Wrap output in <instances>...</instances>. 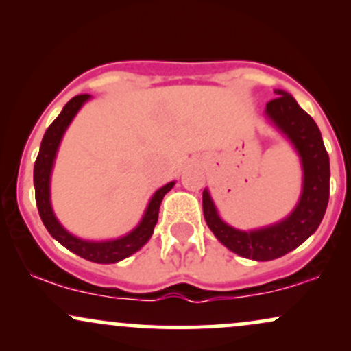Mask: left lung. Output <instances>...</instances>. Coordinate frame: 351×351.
<instances>
[{
  "label": "left lung",
  "instance_id": "left-lung-1",
  "mask_svg": "<svg viewBox=\"0 0 351 351\" xmlns=\"http://www.w3.org/2000/svg\"><path fill=\"white\" fill-rule=\"evenodd\" d=\"M277 97L265 106L264 115L291 142L300 158L302 191L284 219L269 226L232 228L217 213L208 188L203 191V213L208 228L221 244L237 256L272 261L285 256L308 239L324 219L330 196V160L317 123L289 92L276 88Z\"/></svg>",
  "mask_w": 351,
  "mask_h": 351
}]
</instances>
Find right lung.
<instances>
[{
	"instance_id": "add662e5",
	"label": "right lung",
	"mask_w": 351,
	"mask_h": 351,
	"mask_svg": "<svg viewBox=\"0 0 351 351\" xmlns=\"http://www.w3.org/2000/svg\"><path fill=\"white\" fill-rule=\"evenodd\" d=\"M90 100V95L82 94L75 95L69 102L64 106L58 119L49 125L46 134L43 136L41 148H39V155L34 163V191H36V204H38L39 216H41L44 226H46L49 234L54 237L58 243H60L71 252L77 254L84 259L90 261V263L97 264H115L125 257L132 256L136 251L143 247L148 243L155 229L156 221H158L160 204L170 189L175 186L176 181H170L165 186L158 188L148 201L145 213L140 219V223L132 229L127 234L115 237V239L106 241H87L82 237L74 236L72 232L67 231L59 219L54 215L51 203V175L52 168H54L56 155H58L59 145L62 142V136L66 134L67 127H69L74 117L82 108L84 104Z\"/></svg>"
}]
</instances>
